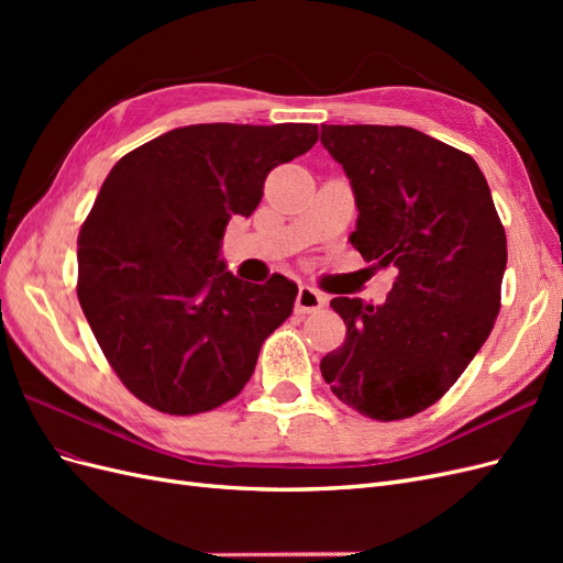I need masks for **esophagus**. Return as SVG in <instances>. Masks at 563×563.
<instances>
[{
    "label": "esophagus",
    "instance_id": "esophagus-1",
    "mask_svg": "<svg viewBox=\"0 0 563 563\" xmlns=\"http://www.w3.org/2000/svg\"><path fill=\"white\" fill-rule=\"evenodd\" d=\"M327 305V296L319 294L312 286H300L296 296V312L298 314H310L321 310Z\"/></svg>",
    "mask_w": 563,
    "mask_h": 563
}]
</instances>
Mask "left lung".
<instances>
[{
    "label": "left lung",
    "mask_w": 563,
    "mask_h": 563,
    "mask_svg": "<svg viewBox=\"0 0 563 563\" xmlns=\"http://www.w3.org/2000/svg\"><path fill=\"white\" fill-rule=\"evenodd\" d=\"M321 145L360 211L350 244L399 269L383 305L331 300L347 335L321 360V376L362 416H416L446 395L498 317L503 223L476 162L422 131L321 124Z\"/></svg>",
    "instance_id": "8db88e82"
}]
</instances>
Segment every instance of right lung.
<instances>
[{"instance_id": "add662e5", "label": "right lung", "mask_w": 563, "mask_h": 563, "mask_svg": "<svg viewBox=\"0 0 563 563\" xmlns=\"http://www.w3.org/2000/svg\"><path fill=\"white\" fill-rule=\"evenodd\" d=\"M317 139V124H192L112 166L79 232L77 296L119 380L147 406L195 416L230 401L291 317V279L234 277L220 246L272 168Z\"/></svg>"}]
</instances>
